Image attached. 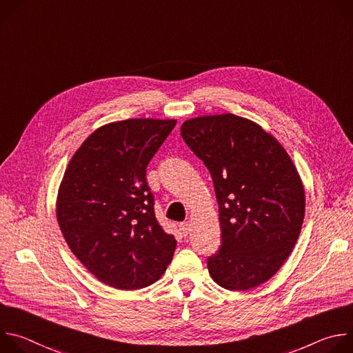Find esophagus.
<instances>
[{
  "mask_svg": "<svg viewBox=\"0 0 353 353\" xmlns=\"http://www.w3.org/2000/svg\"><path fill=\"white\" fill-rule=\"evenodd\" d=\"M179 228H180L181 234H184V236H187V234H188V230H190V225H188V222H183V223H180V225H179Z\"/></svg>",
  "mask_w": 353,
  "mask_h": 353,
  "instance_id": "esophagus-1",
  "label": "esophagus"
}]
</instances>
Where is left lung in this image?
I'll return each instance as SVG.
<instances>
[{"mask_svg":"<svg viewBox=\"0 0 353 353\" xmlns=\"http://www.w3.org/2000/svg\"><path fill=\"white\" fill-rule=\"evenodd\" d=\"M180 131L214 180L222 245L208 259L211 278L239 292L267 282L305 219V185L289 154L260 124L232 113L185 120Z\"/></svg>","mask_w":353,"mask_h":353,"instance_id":"obj_1","label":"left lung"}]
</instances>
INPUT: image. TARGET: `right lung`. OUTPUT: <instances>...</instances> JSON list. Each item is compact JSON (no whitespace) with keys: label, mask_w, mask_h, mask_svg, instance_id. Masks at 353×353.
Masks as SVG:
<instances>
[{"label":"right lung","mask_w":353,"mask_h":353,"mask_svg":"<svg viewBox=\"0 0 353 353\" xmlns=\"http://www.w3.org/2000/svg\"><path fill=\"white\" fill-rule=\"evenodd\" d=\"M176 120L128 119L94 130L72 155L56 216L72 254L102 283L135 290L155 283L176 239L154 212L146 166Z\"/></svg>","instance_id":"right-lung-1"}]
</instances>
